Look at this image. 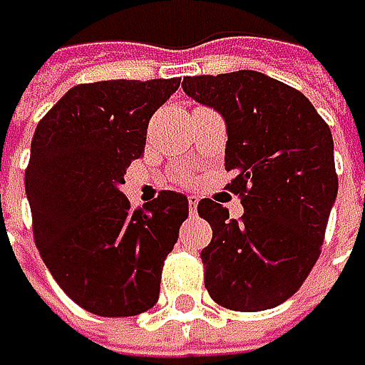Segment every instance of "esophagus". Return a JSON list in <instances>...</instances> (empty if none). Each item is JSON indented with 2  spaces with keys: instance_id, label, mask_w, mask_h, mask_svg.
Segmentation results:
<instances>
[{
  "instance_id": "esophagus-1",
  "label": "esophagus",
  "mask_w": 365,
  "mask_h": 365,
  "mask_svg": "<svg viewBox=\"0 0 365 365\" xmlns=\"http://www.w3.org/2000/svg\"><path fill=\"white\" fill-rule=\"evenodd\" d=\"M197 205H199V197H197V195H190V197H188V207H190L192 214L197 212Z\"/></svg>"
}]
</instances>
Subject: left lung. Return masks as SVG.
I'll list each match as a JSON object with an SVG mask.
<instances>
[{"instance_id":"1","label":"left lung","mask_w":365,"mask_h":365,"mask_svg":"<svg viewBox=\"0 0 365 365\" xmlns=\"http://www.w3.org/2000/svg\"><path fill=\"white\" fill-rule=\"evenodd\" d=\"M184 93L227 125V188L245 214L212 199L199 216L212 227L201 251L210 297L233 312L288 301L312 272L337 197L333 136L312 101L257 71L184 77Z\"/></svg>"}]
</instances>
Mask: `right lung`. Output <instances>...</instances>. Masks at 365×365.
<instances>
[{
    "label": "right lung",
    "mask_w": 365,
    "mask_h": 365,
    "mask_svg": "<svg viewBox=\"0 0 365 365\" xmlns=\"http://www.w3.org/2000/svg\"><path fill=\"white\" fill-rule=\"evenodd\" d=\"M179 82L73 86L34 132L25 168L34 242L60 288L91 314L136 316L158 303L188 199L162 190L134 210L120 184L125 168L145 153L153 112Z\"/></svg>",
    "instance_id": "obj_1"
}]
</instances>
